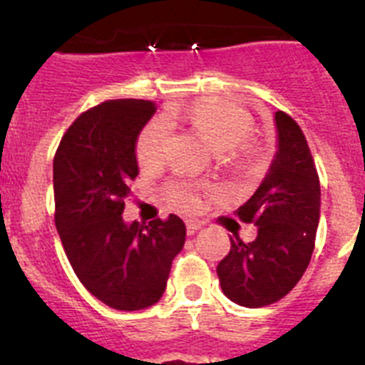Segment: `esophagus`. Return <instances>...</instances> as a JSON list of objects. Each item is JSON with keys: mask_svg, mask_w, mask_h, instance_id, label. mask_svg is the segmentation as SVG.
Listing matches in <instances>:
<instances>
[{"mask_svg": "<svg viewBox=\"0 0 365 365\" xmlns=\"http://www.w3.org/2000/svg\"><path fill=\"white\" fill-rule=\"evenodd\" d=\"M199 228H201V222L199 221H192V219H188V221H186V230H188L190 235L195 234Z\"/></svg>", "mask_w": 365, "mask_h": 365, "instance_id": "esophagus-1", "label": "esophagus"}]
</instances>
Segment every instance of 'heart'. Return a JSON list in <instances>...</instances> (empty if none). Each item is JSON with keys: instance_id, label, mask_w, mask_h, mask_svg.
I'll return each instance as SVG.
<instances>
[{"instance_id": "obj_1", "label": "heart", "mask_w": 365, "mask_h": 365, "mask_svg": "<svg viewBox=\"0 0 365 365\" xmlns=\"http://www.w3.org/2000/svg\"><path fill=\"white\" fill-rule=\"evenodd\" d=\"M180 118L177 111H166L163 118H155L144 125L137 138V160L140 166L153 168L163 163L170 143V125ZM190 130L201 137L225 160L237 168L252 163L259 148L248 137L252 118L241 106L222 98H201L185 113ZM168 195L179 208H193L197 202V188L188 182H173L168 186Z\"/></svg>"}]
</instances>
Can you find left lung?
I'll return each instance as SVG.
<instances>
[{
	"label": "left lung",
	"mask_w": 365,
	"mask_h": 365,
	"mask_svg": "<svg viewBox=\"0 0 365 365\" xmlns=\"http://www.w3.org/2000/svg\"><path fill=\"white\" fill-rule=\"evenodd\" d=\"M278 151L265 179L235 215L257 227L256 240L230 237L217 265L221 289L241 307H265L294 289L309 267L320 221V179L305 135L287 113H274Z\"/></svg>",
	"instance_id": "obj_1"
}]
</instances>
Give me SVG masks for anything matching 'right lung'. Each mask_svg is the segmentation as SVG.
<instances>
[{
    "label": "right lung",
    "instance_id": "1",
    "mask_svg": "<svg viewBox=\"0 0 365 365\" xmlns=\"http://www.w3.org/2000/svg\"><path fill=\"white\" fill-rule=\"evenodd\" d=\"M155 111L150 100L102 102L69 125L54 155V222L67 259L87 291L117 311L159 302L186 241L173 214L146 227L122 219L138 175L137 138Z\"/></svg>",
    "mask_w": 365,
    "mask_h": 365
}]
</instances>
